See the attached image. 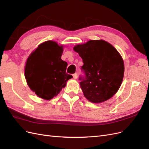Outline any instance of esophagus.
<instances>
[{
  "instance_id": "esophagus-1",
  "label": "esophagus",
  "mask_w": 149,
  "mask_h": 149,
  "mask_svg": "<svg viewBox=\"0 0 149 149\" xmlns=\"http://www.w3.org/2000/svg\"><path fill=\"white\" fill-rule=\"evenodd\" d=\"M73 78L74 79H76L78 78V73H74V74H73Z\"/></svg>"
}]
</instances>
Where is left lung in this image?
I'll list each match as a JSON object with an SVG mask.
<instances>
[{
  "mask_svg": "<svg viewBox=\"0 0 149 149\" xmlns=\"http://www.w3.org/2000/svg\"><path fill=\"white\" fill-rule=\"evenodd\" d=\"M73 49L84 63L81 70L85 76L79 79L86 98L100 103L113 96L120 86L124 73V61L118 50L102 40H89Z\"/></svg>",
  "mask_w": 149,
  "mask_h": 149,
  "instance_id": "left-lung-1",
  "label": "left lung"
}]
</instances>
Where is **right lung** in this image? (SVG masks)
<instances>
[{"mask_svg": "<svg viewBox=\"0 0 149 149\" xmlns=\"http://www.w3.org/2000/svg\"><path fill=\"white\" fill-rule=\"evenodd\" d=\"M63 46L47 41L31 53L26 63L25 77L31 90L42 99L50 100L57 96L73 78L67 74V63L61 59Z\"/></svg>", "mask_w": 149, "mask_h": 149, "instance_id": "add662e5", "label": "right lung"}]
</instances>
